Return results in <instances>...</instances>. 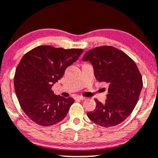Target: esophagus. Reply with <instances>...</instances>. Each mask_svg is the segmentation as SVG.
I'll return each mask as SVG.
<instances>
[{"label":"esophagus","mask_w":158,"mask_h":158,"mask_svg":"<svg viewBox=\"0 0 158 158\" xmlns=\"http://www.w3.org/2000/svg\"><path fill=\"white\" fill-rule=\"evenodd\" d=\"M75 99H77V100H80V101H82V100H85V98H84L82 96H80V95H78V96L75 97Z\"/></svg>","instance_id":"34e87169"}]
</instances>
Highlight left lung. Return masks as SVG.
Wrapping results in <instances>:
<instances>
[{
	"instance_id": "1",
	"label": "left lung",
	"mask_w": 158,
	"mask_h": 158,
	"mask_svg": "<svg viewBox=\"0 0 158 158\" xmlns=\"http://www.w3.org/2000/svg\"><path fill=\"white\" fill-rule=\"evenodd\" d=\"M82 60L92 63L98 81L109 85L106 103L95 99L96 107L87 113L88 118L105 127L123 123L134 109L143 87L135 63L124 52L111 46L90 49Z\"/></svg>"
}]
</instances>
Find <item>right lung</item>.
I'll list each match as a JSON object with an SVG mask.
<instances>
[{
  "label": "right lung",
  "instance_id": "1",
  "mask_svg": "<svg viewBox=\"0 0 158 158\" xmlns=\"http://www.w3.org/2000/svg\"><path fill=\"white\" fill-rule=\"evenodd\" d=\"M82 52L43 45L33 48L21 59L14 77L15 93L22 109L37 125H53L65 117L74 100L55 95L52 87Z\"/></svg>",
  "mask_w": 158,
  "mask_h": 158
}]
</instances>
